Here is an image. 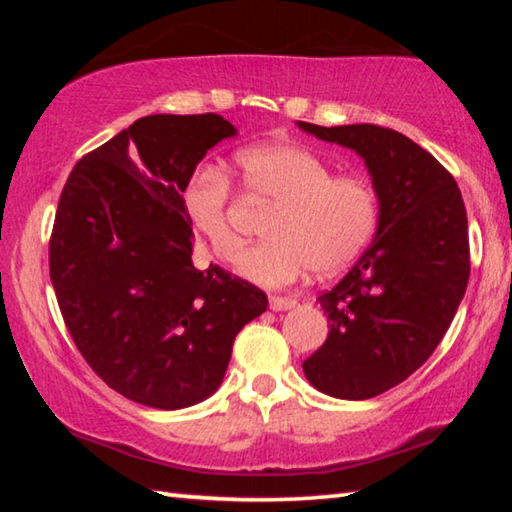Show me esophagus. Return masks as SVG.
Wrapping results in <instances>:
<instances>
[{"instance_id": "34e87169", "label": "esophagus", "mask_w": 512, "mask_h": 512, "mask_svg": "<svg viewBox=\"0 0 512 512\" xmlns=\"http://www.w3.org/2000/svg\"><path fill=\"white\" fill-rule=\"evenodd\" d=\"M298 305L296 298H280V296H271L268 298V307L273 311H289Z\"/></svg>"}]
</instances>
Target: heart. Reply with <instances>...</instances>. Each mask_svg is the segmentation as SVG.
Masks as SVG:
<instances>
[{
	"label": "heart",
	"mask_w": 512,
	"mask_h": 512,
	"mask_svg": "<svg viewBox=\"0 0 512 512\" xmlns=\"http://www.w3.org/2000/svg\"><path fill=\"white\" fill-rule=\"evenodd\" d=\"M246 192L273 205L266 239L237 259V273L262 287H287L309 268L318 275L352 264L379 223V196L366 178L334 176L329 164L296 144H259L237 155ZM183 210L214 257L230 262L241 239L230 225V180L214 167L194 171Z\"/></svg>",
	"instance_id": "obj_1"
}]
</instances>
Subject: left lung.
Instances as JSON below:
<instances>
[{"mask_svg":"<svg viewBox=\"0 0 512 512\" xmlns=\"http://www.w3.org/2000/svg\"><path fill=\"white\" fill-rule=\"evenodd\" d=\"M296 124L357 153L379 196L372 244L318 298L329 334L302 363L320 393L368 400L413 375L452 325L470 280L463 196L443 164L391 128Z\"/></svg>","mask_w":512,"mask_h":512,"instance_id":"left-lung-1","label":"left lung"}]
</instances>
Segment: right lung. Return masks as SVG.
Wrapping results in <instances>:
<instances>
[{
    "instance_id": "add662e5",
    "label": "right lung",
    "mask_w": 512,
    "mask_h": 512,
    "mask_svg": "<svg viewBox=\"0 0 512 512\" xmlns=\"http://www.w3.org/2000/svg\"><path fill=\"white\" fill-rule=\"evenodd\" d=\"M237 128L214 112L149 115L85 155L60 194L49 273L90 368L128 400L176 411L221 386L262 291L192 262L183 187Z\"/></svg>"
}]
</instances>
